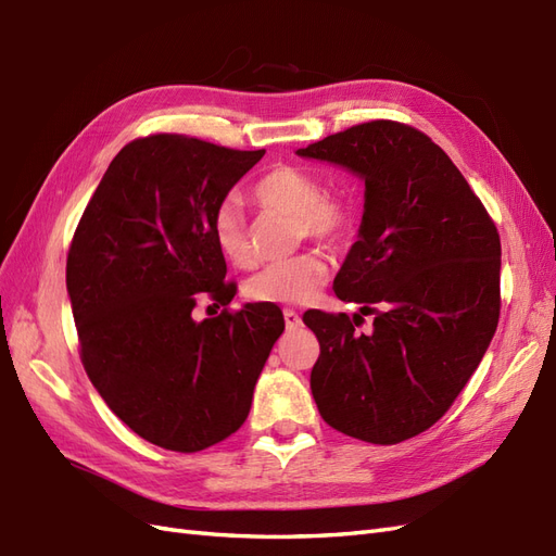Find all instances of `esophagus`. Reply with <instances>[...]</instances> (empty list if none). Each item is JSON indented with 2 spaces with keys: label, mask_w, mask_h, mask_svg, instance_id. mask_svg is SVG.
<instances>
[{
  "label": "esophagus",
  "mask_w": 556,
  "mask_h": 556,
  "mask_svg": "<svg viewBox=\"0 0 556 556\" xmlns=\"http://www.w3.org/2000/svg\"><path fill=\"white\" fill-rule=\"evenodd\" d=\"M282 318H285V325H288V329H296L299 325H302V318H299V313L292 311V308H285Z\"/></svg>",
  "instance_id": "34e87169"
}]
</instances>
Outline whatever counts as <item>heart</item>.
<instances>
[{"mask_svg": "<svg viewBox=\"0 0 556 556\" xmlns=\"http://www.w3.org/2000/svg\"><path fill=\"white\" fill-rule=\"evenodd\" d=\"M254 199L268 210L296 217L299 238L341 243L353 231L351 203L341 197H323L320 179L304 168L278 166L266 173L254 187ZM213 238L217 250L229 262L252 266L254 254L248 241L245 215L233 199L215 210ZM327 276V264L320 254L304 252L292 260L268 264L254 274L245 285V294L260 304H306L325 288Z\"/></svg>", "mask_w": 556, "mask_h": 556, "instance_id": "b5f03b06", "label": "heart"}]
</instances>
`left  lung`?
Masks as SVG:
<instances>
[{
    "instance_id": "left-lung-1",
    "label": "left lung",
    "mask_w": 556,
    "mask_h": 556,
    "mask_svg": "<svg viewBox=\"0 0 556 556\" xmlns=\"http://www.w3.org/2000/svg\"><path fill=\"white\" fill-rule=\"evenodd\" d=\"M294 154L363 179V222L334 294L377 315L369 334L346 313L304 315L320 341L313 400L355 440H409L452 407L496 332V224L452 159L412 126L359 124Z\"/></svg>"
}]
</instances>
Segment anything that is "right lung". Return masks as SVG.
<instances>
[{
	"mask_svg": "<svg viewBox=\"0 0 556 556\" xmlns=\"http://www.w3.org/2000/svg\"><path fill=\"white\" fill-rule=\"evenodd\" d=\"M262 156L185 135L126 144L67 254L88 379L132 432L170 452H201L243 426L285 329L271 304L201 323L191 315L201 291L222 306L236 294L213 217Z\"/></svg>",
	"mask_w": 556,
	"mask_h": 556,
	"instance_id": "right-lung-1",
	"label": "right lung"
}]
</instances>
